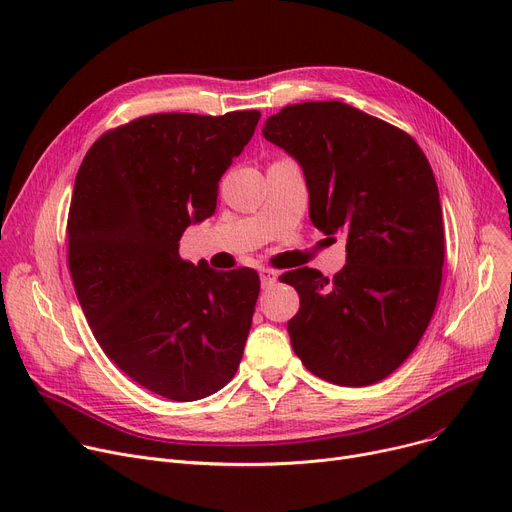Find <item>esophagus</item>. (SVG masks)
Here are the masks:
<instances>
[{
  "mask_svg": "<svg viewBox=\"0 0 512 512\" xmlns=\"http://www.w3.org/2000/svg\"><path fill=\"white\" fill-rule=\"evenodd\" d=\"M259 276H261V286L263 288H272L276 284V280H278V274L274 270H270V267H263V270L259 272Z\"/></svg>",
  "mask_w": 512,
  "mask_h": 512,
  "instance_id": "esophagus-1",
  "label": "esophagus"
}]
</instances>
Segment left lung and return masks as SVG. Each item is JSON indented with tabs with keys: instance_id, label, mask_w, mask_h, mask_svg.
I'll return each mask as SVG.
<instances>
[{
	"instance_id": "left-lung-1",
	"label": "left lung",
	"mask_w": 512,
	"mask_h": 512,
	"mask_svg": "<svg viewBox=\"0 0 512 512\" xmlns=\"http://www.w3.org/2000/svg\"><path fill=\"white\" fill-rule=\"evenodd\" d=\"M263 137L299 161L309 218L346 236V265L282 274L301 307L294 353L317 378L371 386L415 351L438 303L444 222L432 166L409 132L342 101L286 105Z\"/></svg>"
}]
</instances>
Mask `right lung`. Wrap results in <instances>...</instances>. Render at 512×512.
Returning <instances> with one entry per match:
<instances>
[{
    "mask_svg": "<svg viewBox=\"0 0 512 512\" xmlns=\"http://www.w3.org/2000/svg\"><path fill=\"white\" fill-rule=\"evenodd\" d=\"M259 118L141 116L103 132L76 174L66 236L78 303L110 361L176 402L222 390L251 330L257 272L184 261L178 242L213 215Z\"/></svg>",
    "mask_w": 512,
    "mask_h": 512,
    "instance_id": "obj_1",
    "label": "right lung"
}]
</instances>
